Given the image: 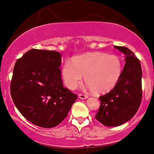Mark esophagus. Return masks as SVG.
Here are the masks:
<instances>
[{"instance_id": "esophagus-1", "label": "esophagus", "mask_w": 154, "mask_h": 154, "mask_svg": "<svg viewBox=\"0 0 154 154\" xmlns=\"http://www.w3.org/2000/svg\"><path fill=\"white\" fill-rule=\"evenodd\" d=\"M79 98L84 100V99H86L88 98V96H86V95H83V94H79Z\"/></svg>"}]
</instances>
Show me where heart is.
Masks as SVG:
<instances>
[{"label":"heart","mask_w":154,"mask_h":154,"mask_svg":"<svg viewBox=\"0 0 154 154\" xmlns=\"http://www.w3.org/2000/svg\"><path fill=\"white\" fill-rule=\"evenodd\" d=\"M122 71V62L117 56L94 52L77 56L72 62L67 60L62 75L66 86L71 90L77 88L84 76L88 89L103 94L115 87Z\"/></svg>","instance_id":"heart-1"}]
</instances>
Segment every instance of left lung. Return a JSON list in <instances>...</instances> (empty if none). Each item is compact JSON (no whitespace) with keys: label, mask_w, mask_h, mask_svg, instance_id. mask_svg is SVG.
I'll use <instances>...</instances> for the list:
<instances>
[{"label":"left lung","mask_w":154,"mask_h":154,"mask_svg":"<svg viewBox=\"0 0 154 154\" xmlns=\"http://www.w3.org/2000/svg\"><path fill=\"white\" fill-rule=\"evenodd\" d=\"M124 54L125 66L113 89L100 97L101 102L96 119L106 126H119L133 117L142 100L141 65L132 51L114 46Z\"/></svg>","instance_id":"1"}]
</instances>
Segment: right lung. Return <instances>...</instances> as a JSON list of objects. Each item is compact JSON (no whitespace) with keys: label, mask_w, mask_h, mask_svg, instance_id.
<instances>
[{"label":"right lung","mask_w":154,"mask_h":154,"mask_svg":"<svg viewBox=\"0 0 154 154\" xmlns=\"http://www.w3.org/2000/svg\"><path fill=\"white\" fill-rule=\"evenodd\" d=\"M60 54L32 49L15 63L10 86L19 112L34 125L53 128L68 115L77 96L63 86Z\"/></svg>","instance_id":"obj_1"}]
</instances>
